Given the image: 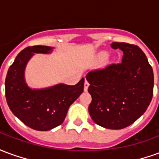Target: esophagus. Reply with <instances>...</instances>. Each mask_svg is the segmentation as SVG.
<instances>
[{
  "label": "esophagus",
  "instance_id": "34e87169",
  "mask_svg": "<svg viewBox=\"0 0 159 159\" xmlns=\"http://www.w3.org/2000/svg\"><path fill=\"white\" fill-rule=\"evenodd\" d=\"M89 87V83L87 80H85V82H84V91H88Z\"/></svg>",
  "mask_w": 159,
  "mask_h": 159
}]
</instances>
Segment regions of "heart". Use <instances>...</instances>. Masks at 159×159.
Returning a JSON list of instances; mask_svg holds the SVG:
<instances>
[{
	"instance_id": "b5f03b06",
	"label": "heart",
	"mask_w": 159,
	"mask_h": 159,
	"mask_svg": "<svg viewBox=\"0 0 159 159\" xmlns=\"http://www.w3.org/2000/svg\"><path fill=\"white\" fill-rule=\"evenodd\" d=\"M107 56H108V54H107V52H102L100 54V59H101V60H104V59H107Z\"/></svg>"
}]
</instances>
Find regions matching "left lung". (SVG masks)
Here are the masks:
<instances>
[{
	"label": "left lung",
	"instance_id": "left-lung-1",
	"mask_svg": "<svg viewBox=\"0 0 159 159\" xmlns=\"http://www.w3.org/2000/svg\"><path fill=\"white\" fill-rule=\"evenodd\" d=\"M111 47L123 51L122 63L87 74L92 96L89 112L98 125L121 129L147 111L153 94V71L138 46L113 42Z\"/></svg>",
	"mask_w": 159,
	"mask_h": 159
}]
</instances>
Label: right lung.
I'll return each mask as SVG.
<instances>
[{
	"mask_svg": "<svg viewBox=\"0 0 159 159\" xmlns=\"http://www.w3.org/2000/svg\"><path fill=\"white\" fill-rule=\"evenodd\" d=\"M53 48L33 46L23 49L9 67L5 81L6 99L10 110L26 126L48 131L64 122L70 106L83 92L84 78L76 85L59 83L45 89H31L25 71L35 53H50Z\"/></svg>",
	"mask_w": 159,
	"mask_h": 159,
	"instance_id": "1",
	"label": "right lung"
}]
</instances>
